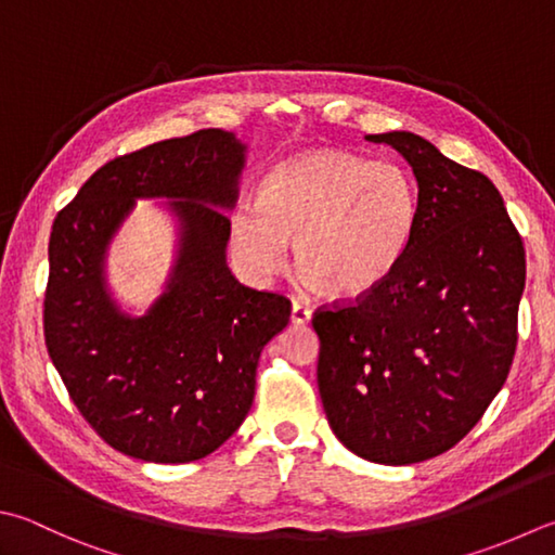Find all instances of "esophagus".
I'll return each mask as SVG.
<instances>
[{
  "label": "esophagus",
  "mask_w": 555,
  "mask_h": 555,
  "mask_svg": "<svg viewBox=\"0 0 555 555\" xmlns=\"http://www.w3.org/2000/svg\"><path fill=\"white\" fill-rule=\"evenodd\" d=\"M311 321V309L309 305H305V301H292V323H297V326H301V323H309Z\"/></svg>",
  "instance_id": "esophagus-1"
}]
</instances>
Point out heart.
I'll use <instances>...</instances> for the list:
<instances>
[{
    "instance_id": "heart-1",
    "label": "heart",
    "mask_w": 555,
    "mask_h": 555,
    "mask_svg": "<svg viewBox=\"0 0 555 555\" xmlns=\"http://www.w3.org/2000/svg\"><path fill=\"white\" fill-rule=\"evenodd\" d=\"M417 185L396 162L345 150L305 152L280 162L258 205L238 203L229 219L232 250L250 275L268 278L295 260L331 297L382 287L413 242Z\"/></svg>"
}]
</instances>
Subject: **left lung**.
Returning a JSON list of instances; mask_svg holds the SVG:
<instances>
[{"label":"left lung","mask_w":555,"mask_h":555,"mask_svg":"<svg viewBox=\"0 0 555 555\" xmlns=\"http://www.w3.org/2000/svg\"><path fill=\"white\" fill-rule=\"evenodd\" d=\"M417 181V224L370 295L313 311L319 393L338 440L374 464L433 459L472 433L517 350L525 244L493 181L413 132L367 134Z\"/></svg>","instance_id":"left-lung-1"}]
</instances>
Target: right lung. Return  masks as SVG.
<instances>
[{
	"label": "right lung",
	"mask_w": 555,
	"mask_h": 555,
	"mask_svg": "<svg viewBox=\"0 0 555 555\" xmlns=\"http://www.w3.org/2000/svg\"><path fill=\"white\" fill-rule=\"evenodd\" d=\"M244 147L197 130L115 156L57 212L43 331L50 360L93 433L118 452L185 464L224 444L256 393L263 345L289 323L285 295L238 282L224 263ZM134 196H176L184 248L170 292L128 320L102 289V254Z\"/></svg>",
	"instance_id": "obj_1"
}]
</instances>
